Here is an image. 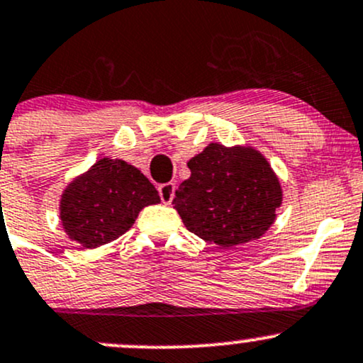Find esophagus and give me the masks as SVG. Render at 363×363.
<instances>
[{"label": "esophagus", "mask_w": 363, "mask_h": 363, "mask_svg": "<svg viewBox=\"0 0 363 363\" xmlns=\"http://www.w3.org/2000/svg\"><path fill=\"white\" fill-rule=\"evenodd\" d=\"M158 193H160L162 201L165 203V205H169V203L174 200V193H175L174 182H165V184L158 186Z\"/></svg>", "instance_id": "34e87169"}]
</instances>
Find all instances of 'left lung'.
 <instances>
[{
	"label": "left lung",
	"instance_id": "obj_1",
	"mask_svg": "<svg viewBox=\"0 0 363 363\" xmlns=\"http://www.w3.org/2000/svg\"><path fill=\"white\" fill-rule=\"evenodd\" d=\"M188 167L191 177L175 191L172 205L191 233L233 248L258 240L274 224L282 189L260 151L210 143Z\"/></svg>",
	"mask_w": 363,
	"mask_h": 363
}]
</instances>
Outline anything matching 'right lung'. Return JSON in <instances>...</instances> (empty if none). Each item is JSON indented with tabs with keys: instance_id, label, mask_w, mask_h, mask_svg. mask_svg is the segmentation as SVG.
Returning a JSON list of instances; mask_svg holds the SVG:
<instances>
[{
	"instance_id": "add662e5",
	"label": "right lung",
	"mask_w": 363,
	"mask_h": 363,
	"mask_svg": "<svg viewBox=\"0 0 363 363\" xmlns=\"http://www.w3.org/2000/svg\"><path fill=\"white\" fill-rule=\"evenodd\" d=\"M157 203L158 191L141 170L118 158H99L63 191L60 220L72 241L93 250L127 233L139 212Z\"/></svg>"
}]
</instances>
